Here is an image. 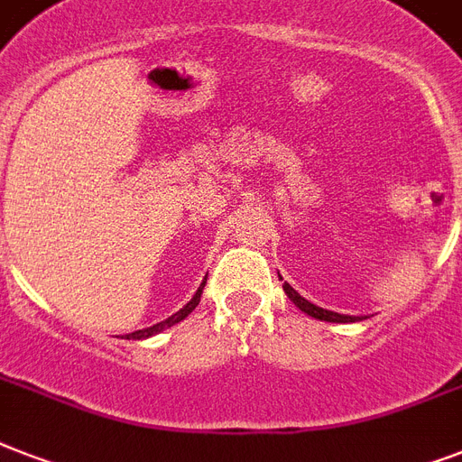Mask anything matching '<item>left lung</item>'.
<instances>
[{"label":"left lung","instance_id":"left-lung-1","mask_svg":"<svg viewBox=\"0 0 462 462\" xmlns=\"http://www.w3.org/2000/svg\"><path fill=\"white\" fill-rule=\"evenodd\" d=\"M281 275V273H278ZM282 290H285V295L290 297V302L295 304L300 311H304L307 316H314V319H319V321H330V323H352V321H362V319H366V316H347V314H337V311H328V309H321L316 307V304H311L309 300H304L300 292H297L290 282H282Z\"/></svg>","mask_w":462,"mask_h":462}]
</instances>
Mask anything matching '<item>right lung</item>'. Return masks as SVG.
I'll use <instances>...</instances> for the list:
<instances>
[{
	"instance_id": "add662e5",
	"label": "right lung",
	"mask_w": 462,
	"mask_h": 462,
	"mask_svg": "<svg viewBox=\"0 0 462 462\" xmlns=\"http://www.w3.org/2000/svg\"><path fill=\"white\" fill-rule=\"evenodd\" d=\"M206 278H208V275H206ZM206 278H203L201 288L196 290V295L191 297V302L184 304V307H181L177 314H172L170 319H165V321L155 323V326H151V328L134 330V333H126V336H122V337H126V340H141V337H151V336H155V333H160V330H165V328H170V326H174V323H180L181 319H187V316L191 314L196 307H199V302H201V292H203V288H206Z\"/></svg>"
}]
</instances>
